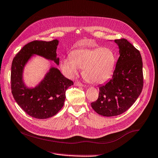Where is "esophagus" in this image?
I'll return each mask as SVG.
<instances>
[{
    "label": "esophagus",
    "mask_w": 158,
    "mask_h": 158,
    "mask_svg": "<svg viewBox=\"0 0 158 158\" xmlns=\"http://www.w3.org/2000/svg\"><path fill=\"white\" fill-rule=\"evenodd\" d=\"M75 85H76V86H81V87L85 86L82 83H81L79 81H75Z\"/></svg>",
    "instance_id": "1"
}]
</instances>
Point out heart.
Masks as SVG:
<instances>
[{
	"mask_svg": "<svg viewBox=\"0 0 158 158\" xmlns=\"http://www.w3.org/2000/svg\"><path fill=\"white\" fill-rule=\"evenodd\" d=\"M116 63V55L109 48H83L73 50L71 57L63 58L60 67L69 77L77 75L79 68L83 69V77L87 82L100 84L112 76Z\"/></svg>",
	"mask_w": 158,
	"mask_h": 158,
	"instance_id": "1",
	"label": "heart"
}]
</instances>
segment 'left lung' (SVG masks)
Returning a JSON list of instances; mask_svg holds the SVG:
<instances>
[{
	"instance_id": "1",
	"label": "left lung",
	"mask_w": 158,
	"mask_h": 158,
	"mask_svg": "<svg viewBox=\"0 0 158 158\" xmlns=\"http://www.w3.org/2000/svg\"><path fill=\"white\" fill-rule=\"evenodd\" d=\"M120 56L112 78L99 87V96L91 107L104 116L126 112L141 94L143 86V62L139 51L126 39L115 40Z\"/></svg>"
}]
</instances>
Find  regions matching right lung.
I'll list each match as a JSON object with an SVG mask.
<instances>
[{
	"label": "right lung",
	"instance_id": "obj_1",
	"mask_svg": "<svg viewBox=\"0 0 158 158\" xmlns=\"http://www.w3.org/2000/svg\"><path fill=\"white\" fill-rule=\"evenodd\" d=\"M58 40L50 42L35 40L27 44L13 60L10 73L11 92L15 100L27 114L38 119L54 116L62 108L65 91L73 82L66 78L57 68L51 67L37 86L29 88L23 80L25 65L36 54L59 64L56 49Z\"/></svg>",
	"mask_w": 158,
	"mask_h": 158
}]
</instances>
